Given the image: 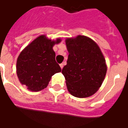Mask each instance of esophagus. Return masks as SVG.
I'll list each match as a JSON object with an SVG mask.
<instances>
[{
	"mask_svg": "<svg viewBox=\"0 0 128 128\" xmlns=\"http://www.w3.org/2000/svg\"><path fill=\"white\" fill-rule=\"evenodd\" d=\"M60 68L62 69V68H63V67H64V64H60Z\"/></svg>",
	"mask_w": 128,
	"mask_h": 128,
	"instance_id": "obj_1",
	"label": "esophagus"
}]
</instances>
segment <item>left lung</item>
<instances>
[{"label": "left lung", "mask_w": 128, "mask_h": 128, "mask_svg": "<svg viewBox=\"0 0 128 128\" xmlns=\"http://www.w3.org/2000/svg\"><path fill=\"white\" fill-rule=\"evenodd\" d=\"M68 57L62 70L70 94L78 98L92 96L102 86L107 65L100 48L93 40L79 35L65 40Z\"/></svg>", "instance_id": "1"}]
</instances>
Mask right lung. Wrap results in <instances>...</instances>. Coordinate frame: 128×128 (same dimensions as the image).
Masks as SVG:
<instances>
[{
    "mask_svg": "<svg viewBox=\"0 0 128 128\" xmlns=\"http://www.w3.org/2000/svg\"><path fill=\"white\" fill-rule=\"evenodd\" d=\"M61 41L60 38L52 40L41 35L21 51L17 59L16 73L22 85L31 91H40L46 88L54 74L61 72L53 49Z\"/></svg>",
    "mask_w": 128,
    "mask_h": 128,
    "instance_id": "add662e5",
    "label": "right lung"
}]
</instances>
